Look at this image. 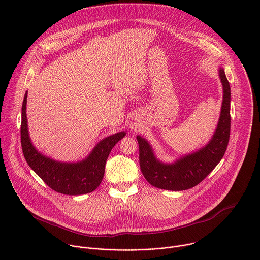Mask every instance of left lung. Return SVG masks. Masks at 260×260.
I'll return each mask as SVG.
<instances>
[{
	"label": "left lung",
	"instance_id": "8db88e82",
	"mask_svg": "<svg viewBox=\"0 0 260 260\" xmlns=\"http://www.w3.org/2000/svg\"><path fill=\"white\" fill-rule=\"evenodd\" d=\"M219 77L223 86V101L217 128L211 141L202 149L182 156L174 164L159 161L150 144L138 136L140 168L152 186L173 191L192 188L201 183L223 157L231 135V86L224 70L219 69Z\"/></svg>",
	"mask_w": 260,
	"mask_h": 260
}]
</instances>
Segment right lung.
<instances>
[{"label":"right lung","mask_w":260,"mask_h":260,"mask_svg":"<svg viewBox=\"0 0 260 260\" xmlns=\"http://www.w3.org/2000/svg\"><path fill=\"white\" fill-rule=\"evenodd\" d=\"M26 98L27 92L24 94L21 108L20 138L27 165L56 192L80 196L95 190L103 180L106 161L111 150L125 136V133L120 132L102 140L82 161L74 164L55 161L37 151L30 142L25 113Z\"/></svg>","instance_id":"add662e5"}]
</instances>
